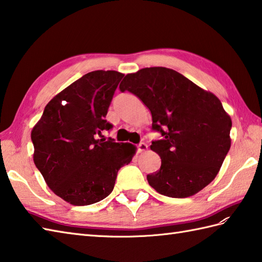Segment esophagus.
<instances>
[{
	"label": "esophagus",
	"mask_w": 262,
	"mask_h": 262,
	"mask_svg": "<svg viewBox=\"0 0 262 262\" xmlns=\"http://www.w3.org/2000/svg\"><path fill=\"white\" fill-rule=\"evenodd\" d=\"M147 144H145V143H140L138 144V146H137V149H138V152L140 153H142V152H145L146 149H147Z\"/></svg>",
	"instance_id": "34e87169"
}]
</instances>
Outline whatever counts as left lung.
<instances>
[{
    "mask_svg": "<svg viewBox=\"0 0 262 262\" xmlns=\"http://www.w3.org/2000/svg\"><path fill=\"white\" fill-rule=\"evenodd\" d=\"M119 89L140 98L163 138L151 149L161 168L149 186L172 198L193 196L215 179L231 147L232 120L215 94L177 71L146 68L127 74Z\"/></svg>",
    "mask_w": 262,
    "mask_h": 262,
    "instance_id": "obj_1",
    "label": "left lung"
}]
</instances>
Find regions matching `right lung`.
<instances>
[{"label": "right lung", "instance_id": "right-lung-1", "mask_svg": "<svg viewBox=\"0 0 262 262\" xmlns=\"http://www.w3.org/2000/svg\"><path fill=\"white\" fill-rule=\"evenodd\" d=\"M124 74L93 71L47 103L31 130L33 162L51 190L71 205L98 203L111 193L117 173L136 153L130 143L97 140Z\"/></svg>", "mask_w": 262, "mask_h": 262}]
</instances>
